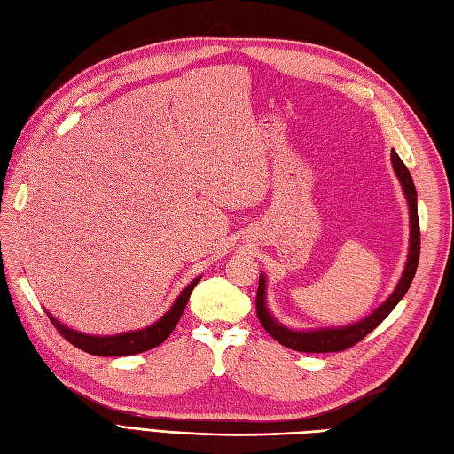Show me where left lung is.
<instances>
[{
	"instance_id": "left-lung-1",
	"label": "left lung",
	"mask_w": 454,
	"mask_h": 454,
	"mask_svg": "<svg viewBox=\"0 0 454 454\" xmlns=\"http://www.w3.org/2000/svg\"><path fill=\"white\" fill-rule=\"evenodd\" d=\"M392 168L397 176V180L402 184L403 195L407 200L409 208V250H407V261L402 272V278L397 280L394 292L388 295L382 305H379L364 320L339 325V327H320V329H294L287 327L282 322H278L270 314L267 307V277L263 272L259 274V287H257V299H255V309H257V318L267 329L270 337L277 339L280 345L286 348H292L297 352H340L347 350L356 342H360L367 333L373 332V329L387 318V316L394 310V307L400 303L403 295L407 294L411 282L415 278V272L419 267V255H420V229H419V212H417V189L413 184V177H411L407 167L400 155L392 149L390 153Z\"/></svg>"
}]
</instances>
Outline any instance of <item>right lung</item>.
Returning <instances> with one entry per match:
<instances>
[{
	"label": "right lung",
	"instance_id": "right-lung-1",
	"mask_svg": "<svg viewBox=\"0 0 454 454\" xmlns=\"http://www.w3.org/2000/svg\"><path fill=\"white\" fill-rule=\"evenodd\" d=\"M202 277H197L189 286L177 295V299L172 303V307L164 312L160 318L153 324H149L142 329H132V332L125 333H115V335H90L77 332V329L67 327L60 324L51 312L47 316L54 327L59 329L60 335H64L66 340H70L74 347L85 350L94 356H130V354H140L145 350H151L159 347L160 342L167 340V337L174 332L176 324L180 322L184 309L191 297V292L195 290V286L200 282Z\"/></svg>",
	"mask_w": 454,
	"mask_h": 454
}]
</instances>
